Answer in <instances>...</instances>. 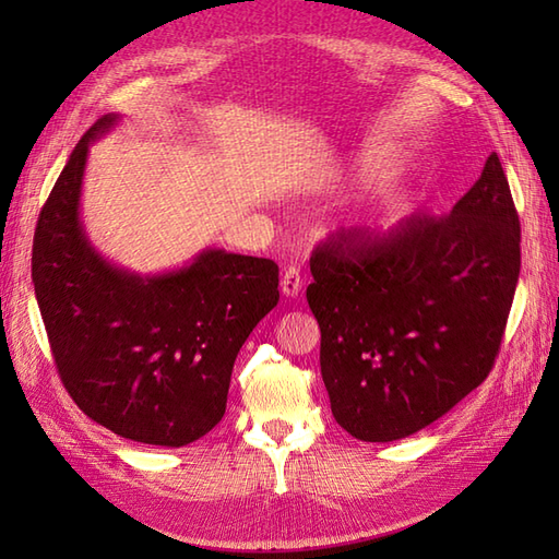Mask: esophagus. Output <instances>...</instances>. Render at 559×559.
I'll list each match as a JSON object with an SVG mask.
<instances>
[{"label": "esophagus", "mask_w": 559, "mask_h": 559, "mask_svg": "<svg viewBox=\"0 0 559 559\" xmlns=\"http://www.w3.org/2000/svg\"><path fill=\"white\" fill-rule=\"evenodd\" d=\"M300 288H302L300 269H298V266H288L286 273H283V281H281L283 295H288V298H295V295L300 293Z\"/></svg>", "instance_id": "1"}]
</instances>
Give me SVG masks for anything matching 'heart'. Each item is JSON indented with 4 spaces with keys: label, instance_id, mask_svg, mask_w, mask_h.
I'll use <instances>...</instances> for the list:
<instances>
[{
    "label": "heart",
    "instance_id": "1",
    "mask_svg": "<svg viewBox=\"0 0 559 559\" xmlns=\"http://www.w3.org/2000/svg\"><path fill=\"white\" fill-rule=\"evenodd\" d=\"M358 177L360 180L365 182V185H374V182H379L384 177V165H382V160L379 158H365L362 163H360V170H358ZM408 216V206L406 204H401V201H394V204H391L382 216H379L372 225H370V233L374 235V237H386V235H391L394 233L399 225L403 223V218Z\"/></svg>",
    "mask_w": 559,
    "mask_h": 559
}]
</instances>
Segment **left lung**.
<instances>
[{"mask_svg":"<svg viewBox=\"0 0 559 559\" xmlns=\"http://www.w3.org/2000/svg\"><path fill=\"white\" fill-rule=\"evenodd\" d=\"M521 225L497 153L447 216L386 237L338 230L310 259L331 413L362 442L442 418L490 374L521 269Z\"/></svg>","mask_w":559,"mask_h":559,"instance_id":"obj_1","label":"left lung"}]
</instances>
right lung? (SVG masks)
Here are the masks:
<instances>
[{
	"label": "right lung",
	"instance_id": "add662e5",
	"mask_svg": "<svg viewBox=\"0 0 559 559\" xmlns=\"http://www.w3.org/2000/svg\"><path fill=\"white\" fill-rule=\"evenodd\" d=\"M57 177L33 237V286L62 384L91 420L134 442L185 447L216 427L237 353L278 302L271 259L204 249L192 264L136 276L91 247L79 218L88 144Z\"/></svg>",
	"mask_w": 559,
	"mask_h": 559
}]
</instances>
